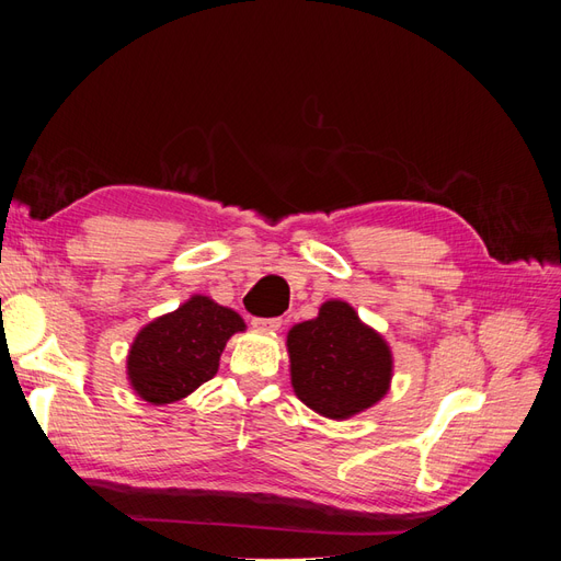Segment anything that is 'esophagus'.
I'll return each instance as SVG.
<instances>
[{"label": "esophagus", "instance_id": "obj_1", "mask_svg": "<svg viewBox=\"0 0 561 561\" xmlns=\"http://www.w3.org/2000/svg\"><path fill=\"white\" fill-rule=\"evenodd\" d=\"M283 320L280 318H252V328L257 332H276L280 330Z\"/></svg>", "mask_w": 561, "mask_h": 561}]
</instances>
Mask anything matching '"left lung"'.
<instances>
[{
	"instance_id": "8db88e82",
	"label": "left lung",
	"mask_w": 561,
	"mask_h": 561,
	"mask_svg": "<svg viewBox=\"0 0 561 561\" xmlns=\"http://www.w3.org/2000/svg\"><path fill=\"white\" fill-rule=\"evenodd\" d=\"M295 396L316 414L344 421L386 398L393 351L348 301L330 299L287 332Z\"/></svg>"
}]
</instances>
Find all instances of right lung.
I'll use <instances>...</instances> for the list:
<instances>
[{"mask_svg": "<svg viewBox=\"0 0 561 561\" xmlns=\"http://www.w3.org/2000/svg\"><path fill=\"white\" fill-rule=\"evenodd\" d=\"M245 320L206 295H192L135 334L126 355V379L149 404H173L210 381L229 339Z\"/></svg>", "mask_w": 561, "mask_h": 561, "instance_id": "right-lung-1", "label": "right lung"}]
</instances>
